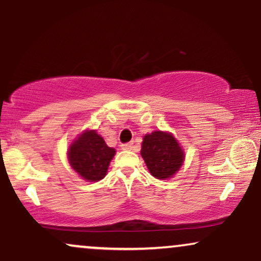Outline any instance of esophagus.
Masks as SVG:
<instances>
[{"label":"esophagus","mask_w":261,"mask_h":261,"mask_svg":"<svg viewBox=\"0 0 261 261\" xmlns=\"http://www.w3.org/2000/svg\"><path fill=\"white\" fill-rule=\"evenodd\" d=\"M133 143H122L121 145V148L122 149H125V151H131V149H133Z\"/></svg>","instance_id":"esophagus-1"}]
</instances>
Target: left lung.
<instances>
[{"label":"left lung","mask_w":261,"mask_h":261,"mask_svg":"<svg viewBox=\"0 0 261 261\" xmlns=\"http://www.w3.org/2000/svg\"><path fill=\"white\" fill-rule=\"evenodd\" d=\"M141 155L154 178L161 180L173 178L185 160L184 148L168 131H153L143 136Z\"/></svg>","instance_id":"left-lung-1"}]
</instances>
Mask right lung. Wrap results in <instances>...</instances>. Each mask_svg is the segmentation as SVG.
Returning <instances> with one entry per match:
<instances>
[{"mask_svg": "<svg viewBox=\"0 0 261 261\" xmlns=\"http://www.w3.org/2000/svg\"><path fill=\"white\" fill-rule=\"evenodd\" d=\"M115 153L97 131L87 128L68 146L67 161L83 180L99 181L107 175Z\"/></svg>", "mask_w": 261, "mask_h": 261, "instance_id": "add662e5", "label": "right lung"}]
</instances>
